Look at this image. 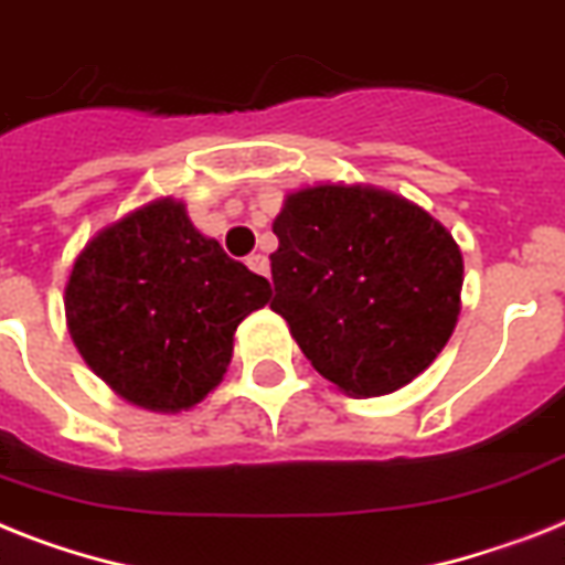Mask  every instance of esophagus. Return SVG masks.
Masks as SVG:
<instances>
[{
	"mask_svg": "<svg viewBox=\"0 0 565 565\" xmlns=\"http://www.w3.org/2000/svg\"><path fill=\"white\" fill-rule=\"evenodd\" d=\"M246 267L255 275H269V260L264 258V255H249V258H246Z\"/></svg>",
	"mask_w": 565,
	"mask_h": 565,
	"instance_id": "34e87169",
	"label": "esophagus"
}]
</instances>
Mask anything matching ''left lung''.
Segmentation results:
<instances>
[{"mask_svg":"<svg viewBox=\"0 0 565 565\" xmlns=\"http://www.w3.org/2000/svg\"><path fill=\"white\" fill-rule=\"evenodd\" d=\"M273 232L269 307L339 392L392 394L441 354L461 313L465 258L420 205L322 182L287 194Z\"/></svg>","mask_w":565,"mask_h":565,"instance_id":"obj_1","label":"left lung"}]
</instances>
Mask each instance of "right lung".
<instances>
[{
  "label": "right lung",
  "mask_w": 565,
  "mask_h": 565,
  "mask_svg": "<svg viewBox=\"0 0 565 565\" xmlns=\"http://www.w3.org/2000/svg\"><path fill=\"white\" fill-rule=\"evenodd\" d=\"M267 278L200 235L159 196L86 243L66 281V324L84 362L148 412L191 409L220 386L237 324L267 305Z\"/></svg>",
  "instance_id": "1"
}]
</instances>
